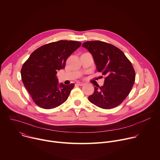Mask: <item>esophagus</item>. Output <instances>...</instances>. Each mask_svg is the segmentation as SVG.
Instances as JSON below:
<instances>
[{"mask_svg": "<svg viewBox=\"0 0 160 160\" xmlns=\"http://www.w3.org/2000/svg\"><path fill=\"white\" fill-rule=\"evenodd\" d=\"M77 84L78 85L82 86V85H83L85 84V83L83 82H77Z\"/></svg>", "mask_w": 160, "mask_h": 160, "instance_id": "1", "label": "esophagus"}]
</instances>
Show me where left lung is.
<instances>
[{"mask_svg":"<svg viewBox=\"0 0 160 160\" xmlns=\"http://www.w3.org/2000/svg\"><path fill=\"white\" fill-rule=\"evenodd\" d=\"M92 54L96 69L106 77L104 85L94 87L89 101L102 109L120 105L129 94L135 73L125 54L114 45L101 41H87L82 44Z\"/></svg>","mask_w":160,"mask_h":160,"instance_id":"left-lung-1","label":"left lung"}]
</instances>
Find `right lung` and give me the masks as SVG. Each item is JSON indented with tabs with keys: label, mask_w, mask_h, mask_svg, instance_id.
Instances as JSON below:
<instances>
[{
	"label": "right lung",
	"mask_w": 160,
	"mask_h": 160,
	"mask_svg": "<svg viewBox=\"0 0 160 160\" xmlns=\"http://www.w3.org/2000/svg\"><path fill=\"white\" fill-rule=\"evenodd\" d=\"M80 42L59 40L42 45L23 64L21 79L34 102L43 109L64 103L75 84L59 83L58 71L64 69L66 59L81 45Z\"/></svg>",
	"instance_id": "obj_1"
}]
</instances>
